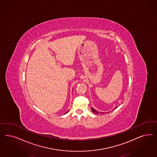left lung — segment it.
Instances as JSON below:
<instances>
[{"label":"left lung","mask_w":157,"mask_h":157,"mask_svg":"<svg viewBox=\"0 0 157 157\" xmlns=\"http://www.w3.org/2000/svg\"><path fill=\"white\" fill-rule=\"evenodd\" d=\"M116 108H116H114V109H116ZM91 109L92 111L94 113H95V114H99V112H98V111H97L96 110H95V109H93L92 107H91ZM107 113H109V112H107ZM101 113V114H104V112H103V113Z\"/></svg>","instance_id":"1"}]
</instances>
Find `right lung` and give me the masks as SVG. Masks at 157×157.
Wrapping results in <instances>:
<instances>
[{"label":"right lung","instance_id":"right-lung-1","mask_svg":"<svg viewBox=\"0 0 157 157\" xmlns=\"http://www.w3.org/2000/svg\"><path fill=\"white\" fill-rule=\"evenodd\" d=\"M68 111H69V110H68V111H67V112H66V113H65V114H66V113H67V112H68Z\"/></svg>","mask_w":157,"mask_h":157}]
</instances>
